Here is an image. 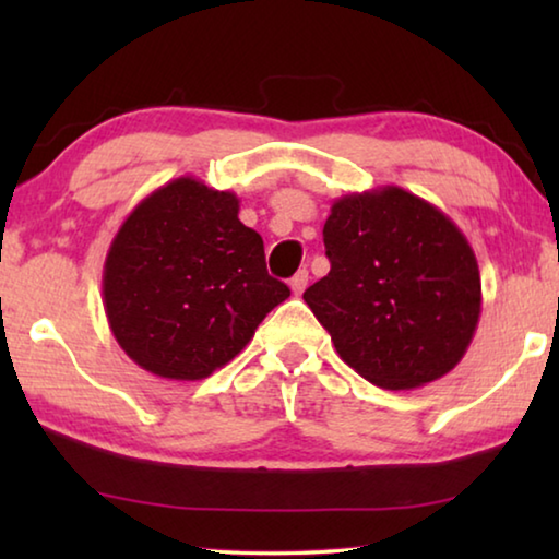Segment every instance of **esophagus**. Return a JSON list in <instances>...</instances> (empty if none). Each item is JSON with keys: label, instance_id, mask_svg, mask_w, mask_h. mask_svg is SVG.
<instances>
[{"label": "esophagus", "instance_id": "obj_1", "mask_svg": "<svg viewBox=\"0 0 559 559\" xmlns=\"http://www.w3.org/2000/svg\"><path fill=\"white\" fill-rule=\"evenodd\" d=\"M306 286H308V271L302 269V271H298V273H296V276L290 278V290L296 293V296H300V293L306 290Z\"/></svg>", "mask_w": 559, "mask_h": 559}]
</instances>
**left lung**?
Segmentation results:
<instances>
[{
    "label": "left lung",
    "mask_w": 559,
    "mask_h": 559,
    "mask_svg": "<svg viewBox=\"0 0 559 559\" xmlns=\"http://www.w3.org/2000/svg\"><path fill=\"white\" fill-rule=\"evenodd\" d=\"M330 273L302 300L337 355L384 390H414L461 362L480 318V273L447 214L402 187L345 194L323 226Z\"/></svg>",
    "instance_id": "8db88e82"
}]
</instances>
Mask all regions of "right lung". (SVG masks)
Here are the masks:
<instances>
[{
	"instance_id": "obj_1",
	"label": "right lung",
	"mask_w": 559,
	"mask_h": 559,
	"mask_svg": "<svg viewBox=\"0 0 559 559\" xmlns=\"http://www.w3.org/2000/svg\"><path fill=\"white\" fill-rule=\"evenodd\" d=\"M288 296L263 239L239 222V197L189 175L128 214L103 266L112 335L163 380H204L231 362Z\"/></svg>"
}]
</instances>
